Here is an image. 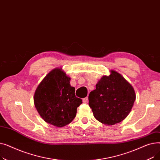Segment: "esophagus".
Listing matches in <instances>:
<instances>
[{
	"label": "esophagus",
	"mask_w": 160,
	"mask_h": 160,
	"mask_svg": "<svg viewBox=\"0 0 160 160\" xmlns=\"http://www.w3.org/2000/svg\"><path fill=\"white\" fill-rule=\"evenodd\" d=\"M88 97H86V98H83L82 99V101L83 103H86L88 102Z\"/></svg>",
	"instance_id": "obj_1"
}]
</instances>
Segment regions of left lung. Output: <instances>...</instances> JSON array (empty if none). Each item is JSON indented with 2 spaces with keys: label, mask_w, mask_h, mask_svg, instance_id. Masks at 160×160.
I'll use <instances>...</instances> for the list:
<instances>
[{
  "label": "left lung",
  "mask_w": 160,
  "mask_h": 160,
  "mask_svg": "<svg viewBox=\"0 0 160 160\" xmlns=\"http://www.w3.org/2000/svg\"><path fill=\"white\" fill-rule=\"evenodd\" d=\"M135 100V91L130 83L112 70L110 75L103 76L96 89L90 92L89 105L97 121L113 125L128 116Z\"/></svg>",
  "instance_id": "1"
}]
</instances>
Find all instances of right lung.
I'll use <instances>...</instances> for the list:
<instances>
[{
	"mask_svg": "<svg viewBox=\"0 0 160 160\" xmlns=\"http://www.w3.org/2000/svg\"><path fill=\"white\" fill-rule=\"evenodd\" d=\"M70 77L60 68L52 70L38 86L33 100L37 111L45 122L56 127L69 124L82 103L75 96V88L70 85Z\"/></svg>",
	"mask_w": 160,
	"mask_h": 160,
	"instance_id": "add662e5",
	"label": "right lung"
}]
</instances>
